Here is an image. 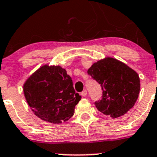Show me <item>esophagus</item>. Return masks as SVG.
I'll return each instance as SVG.
<instances>
[{
	"mask_svg": "<svg viewBox=\"0 0 157 157\" xmlns=\"http://www.w3.org/2000/svg\"><path fill=\"white\" fill-rule=\"evenodd\" d=\"M86 94H87V92H86V90H83L81 93H80V95L83 96V97H86Z\"/></svg>",
	"mask_w": 157,
	"mask_h": 157,
	"instance_id": "esophagus-1",
	"label": "esophagus"
}]
</instances>
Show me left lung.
<instances>
[{
    "label": "left lung",
    "mask_w": 157,
    "mask_h": 157,
    "mask_svg": "<svg viewBox=\"0 0 157 157\" xmlns=\"http://www.w3.org/2000/svg\"><path fill=\"white\" fill-rule=\"evenodd\" d=\"M87 73L101 86V99L94 103L102 113L117 118L134 106L140 89V78L125 63L107 57L94 63Z\"/></svg>",
    "instance_id": "1"
}]
</instances>
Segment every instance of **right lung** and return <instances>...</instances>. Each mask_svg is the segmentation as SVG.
I'll return each mask as SVG.
<instances>
[{
  "label": "right lung",
  "instance_id": "add662e5",
  "mask_svg": "<svg viewBox=\"0 0 157 157\" xmlns=\"http://www.w3.org/2000/svg\"><path fill=\"white\" fill-rule=\"evenodd\" d=\"M24 93L35 115L52 124L68 121L81 99L71 77L60 66L45 65L37 70L24 83Z\"/></svg>",
  "mask_w": 157,
  "mask_h": 157
}]
</instances>
